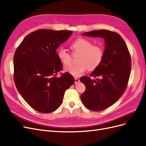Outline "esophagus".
I'll return each mask as SVG.
<instances>
[{
  "label": "esophagus",
  "instance_id": "34e87169",
  "mask_svg": "<svg viewBox=\"0 0 146 146\" xmlns=\"http://www.w3.org/2000/svg\"><path fill=\"white\" fill-rule=\"evenodd\" d=\"M75 79V83H78L79 82H80V80H79V79L77 77H75L74 78Z\"/></svg>",
  "mask_w": 146,
  "mask_h": 146
}]
</instances>
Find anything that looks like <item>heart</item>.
Instances as JSON below:
<instances>
[{
  "label": "heart",
  "mask_w": 146,
  "mask_h": 146,
  "mask_svg": "<svg viewBox=\"0 0 146 146\" xmlns=\"http://www.w3.org/2000/svg\"><path fill=\"white\" fill-rule=\"evenodd\" d=\"M74 56L79 55L77 64L69 66L72 63V55L61 48L57 50V56L64 65L68 66L65 70L74 77H78L85 73L88 69L92 71L100 65L104 58L103 48L99 46L93 45L89 39L79 38L70 45Z\"/></svg>",
  "instance_id": "b5f03b06"
}]
</instances>
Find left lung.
Wrapping results in <instances>:
<instances>
[{"label": "left lung", "instance_id": "8db88e82", "mask_svg": "<svg viewBox=\"0 0 146 146\" xmlns=\"http://www.w3.org/2000/svg\"><path fill=\"white\" fill-rule=\"evenodd\" d=\"M82 35L102 38L105 42L103 60L90 74L98 78L83 76L80 79L86 86L81 95L84 105L92 111H102L117 101L126 90L131 71L130 55L124 40L117 33L99 30Z\"/></svg>", "mask_w": 146, "mask_h": 146}]
</instances>
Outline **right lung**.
Returning a JSON list of instances; mask_svg holds the SVG:
<instances>
[{
  "instance_id": "add662e5",
  "label": "right lung",
  "mask_w": 146,
  "mask_h": 146,
  "mask_svg": "<svg viewBox=\"0 0 146 146\" xmlns=\"http://www.w3.org/2000/svg\"><path fill=\"white\" fill-rule=\"evenodd\" d=\"M72 34L68 30L39 29L25 36L15 51V85L27 104L39 112L56 110L66 90L75 82L68 72L56 76L63 65L56 49Z\"/></svg>"
}]
</instances>
